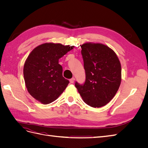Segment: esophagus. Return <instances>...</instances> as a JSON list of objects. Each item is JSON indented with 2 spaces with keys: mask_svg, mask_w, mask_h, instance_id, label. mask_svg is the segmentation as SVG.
Listing matches in <instances>:
<instances>
[{
  "mask_svg": "<svg viewBox=\"0 0 148 148\" xmlns=\"http://www.w3.org/2000/svg\"><path fill=\"white\" fill-rule=\"evenodd\" d=\"M75 78H71V79H70V82L71 83H74V82H75Z\"/></svg>",
  "mask_w": 148,
  "mask_h": 148,
  "instance_id": "34e87169",
  "label": "esophagus"
}]
</instances>
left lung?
<instances>
[{
  "label": "left lung",
  "mask_w": 148,
  "mask_h": 148,
  "mask_svg": "<svg viewBox=\"0 0 148 148\" xmlns=\"http://www.w3.org/2000/svg\"><path fill=\"white\" fill-rule=\"evenodd\" d=\"M86 79L84 84L75 82L83 101L92 107L109 103L121 83L120 62L115 52L102 44L84 43L81 46Z\"/></svg>",
  "instance_id": "obj_1"
}]
</instances>
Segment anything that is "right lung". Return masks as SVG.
Wrapping results in <instances>:
<instances>
[{
  "label": "right lung",
  "instance_id": "right-lung-1",
  "mask_svg": "<svg viewBox=\"0 0 148 148\" xmlns=\"http://www.w3.org/2000/svg\"><path fill=\"white\" fill-rule=\"evenodd\" d=\"M73 46L45 43L34 48L26 59L23 68L27 90L34 99L43 104L56 100L69 81L63 77L59 60Z\"/></svg>",
  "mask_w": 148,
  "mask_h": 148
}]
</instances>
